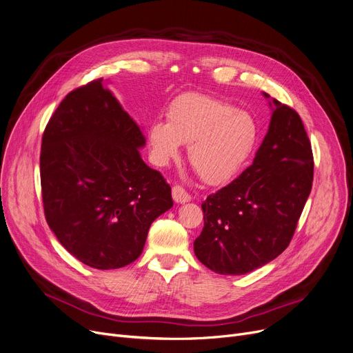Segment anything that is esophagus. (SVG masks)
I'll return each instance as SVG.
<instances>
[{
  "label": "esophagus",
  "mask_w": 353,
  "mask_h": 353,
  "mask_svg": "<svg viewBox=\"0 0 353 353\" xmlns=\"http://www.w3.org/2000/svg\"><path fill=\"white\" fill-rule=\"evenodd\" d=\"M172 196H173V200L176 203H188L192 200V196L184 190L181 186H174L172 189Z\"/></svg>",
  "instance_id": "1"
}]
</instances>
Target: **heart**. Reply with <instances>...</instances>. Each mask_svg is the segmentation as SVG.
<instances>
[{"label": "heart", "instance_id": "1", "mask_svg": "<svg viewBox=\"0 0 353 353\" xmlns=\"http://www.w3.org/2000/svg\"><path fill=\"white\" fill-rule=\"evenodd\" d=\"M165 121H154L147 128L153 163L167 165L179 157L180 144H186L190 164L209 184L230 181L242 170L257 140V125L246 111L193 92L170 104Z\"/></svg>", "mask_w": 353, "mask_h": 353}]
</instances>
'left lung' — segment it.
Segmentation results:
<instances>
[{
  "instance_id": "1",
  "label": "left lung",
  "mask_w": 353,
  "mask_h": 353,
  "mask_svg": "<svg viewBox=\"0 0 353 353\" xmlns=\"http://www.w3.org/2000/svg\"><path fill=\"white\" fill-rule=\"evenodd\" d=\"M269 104V130L253 164L201 203L205 228L194 254L220 274H245L279 256L312 189L313 154L302 119L274 99Z\"/></svg>"
}]
</instances>
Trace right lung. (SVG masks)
I'll list each match as a JSON object with an SVG mask.
<instances>
[{"label": "right lung", "mask_w": 353, "mask_h": 353, "mask_svg": "<svg viewBox=\"0 0 353 353\" xmlns=\"http://www.w3.org/2000/svg\"><path fill=\"white\" fill-rule=\"evenodd\" d=\"M137 123L103 79L72 90L43 134L40 174L50 229L90 268L127 266L148 229L173 208L172 189L148 167Z\"/></svg>", "instance_id": "obj_1"}]
</instances>
